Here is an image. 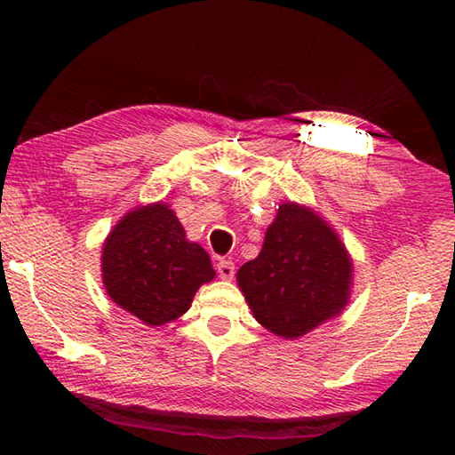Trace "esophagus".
Segmentation results:
<instances>
[{"label":"esophagus","instance_id":"34e87169","mask_svg":"<svg viewBox=\"0 0 455 455\" xmlns=\"http://www.w3.org/2000/svg\"><path fill=\"white\" fill-rule=\"evenodd\" d=\"M217 271L222 281H230L235 276V263L233 260H219Z\"/></svg>","mask_w":455,"mask_h":455}]
</instances>
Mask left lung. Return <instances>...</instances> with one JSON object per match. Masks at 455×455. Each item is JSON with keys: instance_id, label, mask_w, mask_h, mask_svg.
Masks as SVG:
<instances>
[{"instance_id": "1", "label": "left lung", "mask_w": 455, "mask_h": 455, "mask_svg": "<svg viewBox=\"0 0 455 455\" xmlns=\"http://www.w3.org/2000/svg\"><path fill=\"white\" fill-rule=\"evenodd\" d=\"M236 283L260 325L299 339L347 307L353 259L317 211L289 200L276 209L259 257L238 268Z\"/></svg>"}]
</instances>
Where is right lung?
<instances>
[{
  "instance_id": "1",
  "label": "right lung",
  "mask_w": 455,
  "mask_h": 455,
  "mask_svg": "<svg viewBox=\"0 0 455 455\" xmlns=\"http://www.w3.org/2000/svg\"><path fill=\"white\" fill-rule=\"evenodd\" d=\"M100 263L108 297L148 327L182 317L196 291L217 276L209 252L188 241L163 200L128 211L108 233Z\"/></svg>"
}]
</instances>
